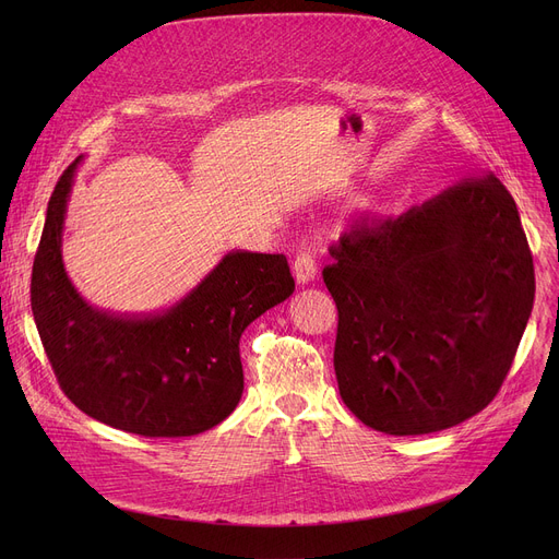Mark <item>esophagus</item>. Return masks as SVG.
<instances>
[{"instance_id":"34e87169","label":"esophagus","mask_w":559,"mask_h":559,"mask_svg":"<svg viewBox=\"0 0 559 559\" xmlns=\"http://www.w3.org/2000/svg\"><path fill=\"white\" fill-rule=\"evenodd\" d=\"M292 270H295V278L306 285L310 281H314L317 276V260L312 253H299L295 258V262H292Z\"/></svg>"}]
</instances>
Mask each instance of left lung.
Returning <instances> with one entry per match:
<instances>
[{
	"label": "left lung",
	"mask_w": 559,
	"mask_h": 559,
	"mask_svg": "<svg viewBox=\"0 0 559 559\" xmlns=\"http://www.w3.org/2000/svg\"><path fill=\"white\" fill-rule=\"evenodd\" d=\"M329 253L337 388L365 426L426 435L493 401L535 301L533 253L493 174L356 222Z\"/></svg>",
	"instance_id": "obj_1"
}]
</instances>
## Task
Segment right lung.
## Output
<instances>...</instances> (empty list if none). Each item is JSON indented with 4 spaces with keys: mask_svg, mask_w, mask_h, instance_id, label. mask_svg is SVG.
I'll use <instances>...</instances> for the list:
<instances>
[{
    "mask_svg": "<svg viewBox=\"0 0 559 559\" xmlns=\"http://www.w3.org/2000/svg\"><path fill=\"white\" fill-rule=\"evenodd\" d=\"M81 160L53 188L32 274V310L58 385L87 417L142 437H190L222 424L245 390V329L295 292L287 258L230 251L190 295L154 314L85 304L61 255Z\"/></svg>",
    "mask_w": 559,
    "mask_h": 559,
    "instance_id": "add662e5",
    "label": "right lung"
}]
</instances>
